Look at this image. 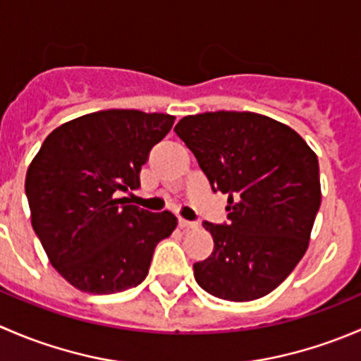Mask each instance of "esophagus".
<instances>
[{"label": "esophagus", "mask_w": 361, "mask_h": 361, "mask_svg": "<svg viewBox=\"0 0 361 361\" xmlns=\"http://www.w3.org/2000/svg\"><path fill=\"white\" fill-rule=\"evenodd\" d=\"M178 225H180V227L183 228V231H192V228H197L199 227L197 221L183 220V218H180V220H178Z\"/></svg>", "instance_id": "34e87169"}]
</instances>
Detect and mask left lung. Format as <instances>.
<instances>
[{"label":"left lung","mask_w":361,"mask_h":361,"mask_svg":"<svg viewBox=\"0 0 361 361\" xmlns=\"http://www.w3.org/2000/svg\"><path fill=\"white\" fill-rule=\"evenodd\" d=\"M211 190L228 195L227 221L202 227L213 253L194 264L213 297L248 302L271 293L304 257L322 204L314 152L285 123L251 111H206L174 127Z\"/></svg>","instance_id":"8db88e82"}]
</instances>
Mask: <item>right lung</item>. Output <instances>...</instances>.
I'll list each match as a JSON object with an SVG mask.
<instances>
[{
    "label": "right lung",
    "instance_id": "1",
    "mask_svg": "<svg viewBox=\"0 0 361 361\" xmlns=\"http://www.w3.org/2000/svg\"><path fill=\"white\" fill-rule=\"evenodd\" d=\"M174 123L167 113L106 110L47 136L25 174L31 224L50 264L75 288L116 293L148 274L155 246L176 227L118 199L140 188L141 166Z\"/></svg>",
    "mask_w": 361,
    "mask_h": 361
}]
</instances>
